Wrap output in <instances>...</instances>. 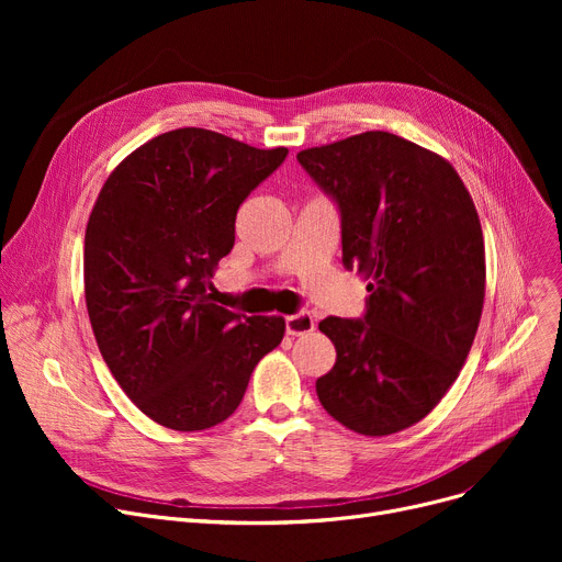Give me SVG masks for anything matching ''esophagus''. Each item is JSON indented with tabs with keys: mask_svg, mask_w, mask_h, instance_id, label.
Listing matches in <instances>:
<instances>
[{
	"mask_svg": "<svg viewBox=\"0 0 562 562\" xmlns=\"http://www.w3.org/2000/svg\"><path fill=\"white\" fill-rule=\"evenodd\" d=\"M284 328H286V335H293V337H301V335H307L314 330V318L310 312H299V314H291L284 318Z\"/></svg>",
	"mask_w": 562,
	"mask_h": 562,
	"instance_id": "obj_1",
	"label": "esophagus"
}]
</instances>
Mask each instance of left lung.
I'll list each match as a JSON object with an SVG mask.
<instances>
[{"label": "left lung", "mask_w": 562, "mask_h": 562, "mask_svg": "<svg viewBox=\"0 0 562 562\" xmlns=\"http://www.w3.org/2000/svg\"><path fill=\"white\" fill-rule=\"evenodd\" d=\"M341 221V261L369 278L362 318L328 316L337 348L316 380L328 415L380 437L422 422L453 385L485 299V244L453 166L390 132L299 153Z\"/></svg>", "instance_id": "obj_1"}]
</instances>
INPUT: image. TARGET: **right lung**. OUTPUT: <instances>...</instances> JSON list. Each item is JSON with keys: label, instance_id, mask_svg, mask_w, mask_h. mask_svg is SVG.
<instances>
[{"label": "right lung", "instance_id": "right-lung-1", "mask_svg": "<svg viewBox=\"0 0 562 562\" xmlns=\"http://www.w3.org/2000/svg\"><path fill=\"white\" fill-rule=\"evenodd\" d=\"M182 127L140 145L102 187L83 241L86 307L117 385L157 424L193 432L239 407L284 318L212 303L241 202L286 159Z\"/></svg>", "mask_w": 562, "mask_h": 562}]
</instances>
